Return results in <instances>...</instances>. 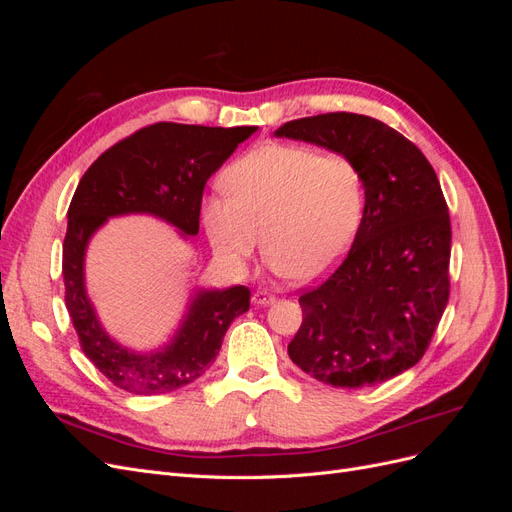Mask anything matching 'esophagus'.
Wrapping results in <instances>:
<instances>
[{"instance_id":"esophagus-1","label":"esophagus","mask_w":512,"mask_h":512,"mask_svg":"<svg viewBox=\"0 0 512 512\" xmlns=\"http://www.w3.org/2000/svg\"><path fill=\"white\" fill-rule=\"evenodd\" d=\"M273 301H275L273 294H269V292H265V290H256V292L252 294V303H254V305H258V307L271 305Z\"/></svg>"}]
</instances>
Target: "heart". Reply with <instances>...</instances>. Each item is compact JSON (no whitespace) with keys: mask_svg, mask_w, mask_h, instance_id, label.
I'll return each mask as SVG.
<instances>
[{"mask_svg":"<svg viewBox=\"0 0 512 512\" xmlns=\"http://www.w3.org/2000/svg\"><path fill=\"white\" fill-rule=\"evenodd\" d=\"M224 194L200 205V224L224 265L243 271L262 245L273 267L294 282L329 273L363 218L361 168L339 151L262 143L222 175Z\"/></svg>","mask_w":512,"mask_h":512,"instance_id":"b5f03b06","label":"heart"}]
</instances>
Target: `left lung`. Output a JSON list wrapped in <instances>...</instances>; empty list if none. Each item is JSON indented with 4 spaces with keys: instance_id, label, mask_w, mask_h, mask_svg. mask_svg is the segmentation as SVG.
I'll list each match as a JSON object with an SVG mask.
<instances>
[{
    "instance_id": "left-lung-1",
    "label": "left lung",
    "mask_w": 512,
    "mask_h": 512,
    "mask_svg": "<svg viewBox=\"0 0 512 512\" xmlns=\"http://www.w3.org/2000/svg\"><path fill=\"white\" fill-rule=\"evenodd\" d=\"M275 136L346 153L365 181L348 256L299 297L290 359L342 389L391 380L423 359L451 290V218L436 170L404 134L367 115L294 119Z\"/></svg>"
}]
</instances>
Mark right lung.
Returning a JSON list of instances; mask_svg holds the SVG:
<instances>
[{
    "label": "right lung",
    "instance_id": "right-lung-1",
    "mask_svg": "<svg viewBox=\"0 0 512 512\" xmlns=\"http://www.w3.org/2000/svg\"><path fill=\"white\" fill-rule=\"evenodd\" d=\"M258 128H207L153 123L123 138L87 168L68 209L64 239L66 307L81 348L119 389L162 395L194 382L215 361L230 322L250 309V290L200 288L173 339L153 352H134L108 335L85 290V252L108 218L147 213L196 235L207 179Z\"/></svg>",
    "mask_w": 512,
    "mask_h": 512
}]
</instances>
